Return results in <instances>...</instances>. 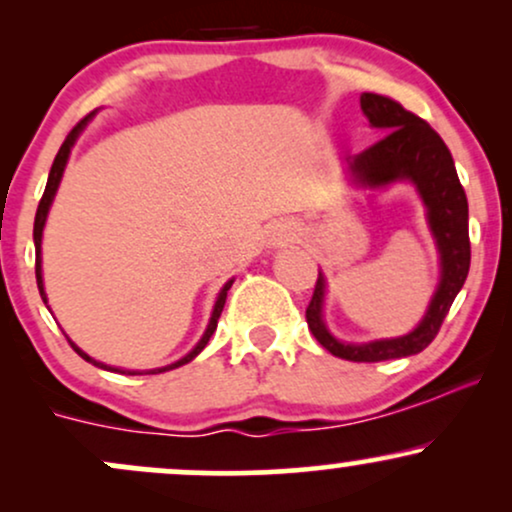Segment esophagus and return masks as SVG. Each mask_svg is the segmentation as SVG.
I'll list each match as a JSON object with an SVG mask.
<instances>
[{"label": "esophagus", "mask_w": 512, "mask_h": 512, "mask_svg": "<svg viewBox=\"0 0 512 512\" xmlns=\"http://www.w3.org/2000/svg\"><path fill=\"white\" fill-rule=\"evenodd\" d=\"M284 238L286 240H296L298 238V228L296 226H286L284 228Z\"/></svg>", "instance_id": "obj_1"}]
</instances>
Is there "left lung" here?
I'll list each match as a JSON object with an SVG mask.
<instances>
[{
    "instance_id": "obj_1",
    "label": "left lung",
    "mask_w": 512,
    "mask_h": 512,
    "mask_svg": "<svg viewBox=\"0 0 512 512\" xmlns=\"http://www.w3.org/2000/svg\"><path fill=\"white\" fill-rule=\"evenodd\" d=\"M361 108L370 125L383 129L385 137L349 158L351 173L356 175L358 182L373 187L390 185L395 180L414 182L428 209V223L436 236L440 264H443L438 291L428 305V313L421 325L407 337L380 339V342L370 344H342L327 332L325 322H322L325 279L322 274H317L313 298L305 308V320H308L313 337L332 356L356 363H378L419 354L436 339L452 301L467 279L472 248H469L467 195L457 178L450 149L440 139V134L419 115L409 113L402 103L380 96V93H363Z\"/></svg>"
}]
</instances>
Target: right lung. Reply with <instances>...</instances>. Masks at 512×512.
<instances>
[{
  "label": "right lung",
  "mask_w": 512,
  "mask_h": 512,
  "mask_svg": "<svg viewBox=\"0 0 512 512\" xmlns=\"http://www.w3.org/2000/svg\"><path fill=\"white\" fill-rule=\"evenodd\" d=\"M91 115H93V113H91ZM91 115H86L84 120H81L79 125H76V127L72 129V132L67 134V139H64V142H62L60 151H57V156H55V163H52V168H50V178H48V185H45V192H43V197H40L38 211H35V223H33V240H35V281H38L40 296H43V301H45V303H48V298H45V289H43V269H40V240H43V226H45V219H48V209H50V204H52V197H55V192H57V185H60V180H62L64 166H67L69 151H72V146H74V142H76V137H79V132H81V129H84V125H86V122H88V117H91ZM231 284H233V281H228V284L223 286V289H221V293H219V301H216V305H214V313H211V320H209V327H207V332H204V337L199 339V344L195 346V349H192L190 354H187L185 358H180L178 363H173V366L158 368V370H149V373H163V370H173V368H178V366H185V363H190L192 358H195V356L199 354V351H202L204 346L209 344L211 334L216 332V325H219L221 310H223V305H226V293H228V289H231ZM69 344H72V349L76 351V354H79L81 358H84V361L93 363V366H98V368H105V370H117V368L103 366V363L93 361V358H91V356H86L84 351H81L79 346H76L74 342H69ZM122 373H125V370H122ZM132 375H134V373H132Z\"/></svg>",
  "instance_id": "right-lung-1"
}]
</instances>
